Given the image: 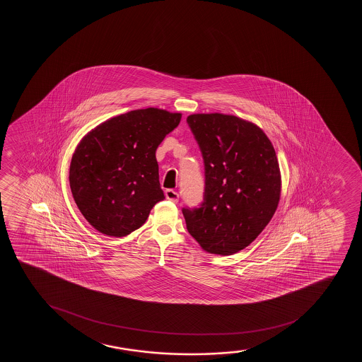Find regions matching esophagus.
Segmentation results:
<instances>
[{"label":"esophagus","instance_id":"obj_1","mask_svg":"<svg viewBox=\"0 0 362 362\" xmlns=\"http://www.w3.org/2000/svg\"><path fill=\"white\" fill-rule=\"evenodd\" d=\"M165 197L166 199L170 200L173 203H177L179 202V193L175 192L174 189H166Z\"/></svg>","mask_w":362,"mask_h":362}]
</instances>
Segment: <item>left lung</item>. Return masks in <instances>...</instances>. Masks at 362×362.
I'll list each match as a JSON object with an SVG mask.
<instances>
[{
    "label": "left lung",
    "instance_id": "8db88e82",
    "mask_svg": "<svg viewBox=\"0 0 362 362\" xmlns=\"http://www.w3.org/2000/svg\"><path fill=\"white\" fill-rule=\"evenodd\" d=\"M203 156L205 187L198 208L182 209L187 230L205 251L237 254L262 232L280 199V169L262 129L239 117H187Z\"/></svg>",
    "mask_w": 362,
    "mask_h": 362
}]
</instances>
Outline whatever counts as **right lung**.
<instances>
[{"label":"right lung","mask_w":362,"mask_h":362,"mask_svg":"<svg viewBox=\"0 0 362 362\" xmlns=\"http://www.w3.org/2000/svg\"><path fill=\"white\" fill-rule=\"evenodd\" d=\"M181 113L135 110L98 125L76 148L70 187L79 211L99 232L125 237L164 199L156 151Z\"/></svg>","instance_id":"1"}]
</instances>
